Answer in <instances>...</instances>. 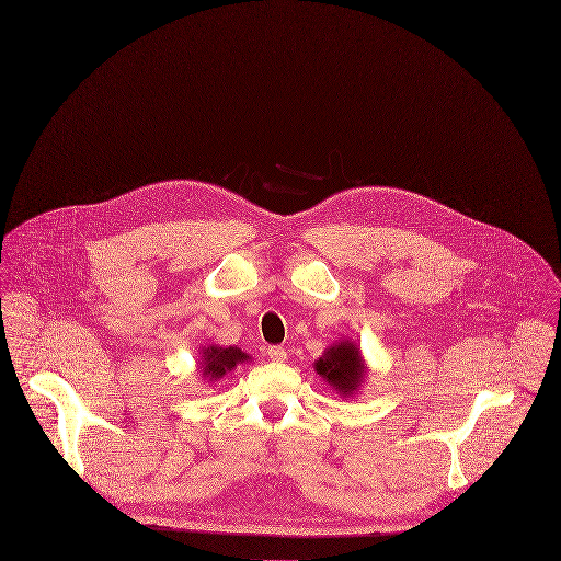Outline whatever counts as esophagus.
<instances>
[{"instance_id":"obj_1","label":"esophagus","mask_w":561,"mask_h":561,"mask_svg":"<svg viewBox=\"0 0 561 561\" xmlns=\"http://www.w3.org/2000/svg\"><path fill=\"white\" fill-rule=\"evenodd\" d=\"M266 354H268V358H271L273 363H284V360L288 358V352H286L282 345H271V347L266 350Z\"/></svg>"}]
</instances>
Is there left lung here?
I'll return each instance as SVG.
<instances>
[{
    "mask_svg": "<svg viewBox=\"0 0 561 561\" xmlns=\"http://www.w3.org/2000/svg\"><path fill=\"white\" fill-rule=\"evenodd\" d=\"M317 375L325 379L336 392L352 394L363 381L360 352L352 343H341L325 350L323 358L317 360Z\"/></svg>",
    "mask_w": 561,
    "mask_h": 561,
    "instance_id": "8db88e82",
    "label": "left lung"
}]
</instances>
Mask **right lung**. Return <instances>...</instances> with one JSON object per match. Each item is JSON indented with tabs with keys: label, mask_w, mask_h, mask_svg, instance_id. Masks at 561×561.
I'll return each instance as SVG.
<instances>
[{
	"label": "right lung",
	"mask_w": 561,
	"mask_h": 561,
	"mask_svg": "<svg viewBox=\"0 0 561 561\" xmlns=\"http://www.w3.org/2000/svg\"><path fill=\"white\" fill-rule=\"evenodd\" d=\"M205 377L209 379H220L225 371L233 369L238 363L249 360V354H244L240 347H207L205 352Z\"/></svg>",
	"instance_id": "1"
}]
</instances>
